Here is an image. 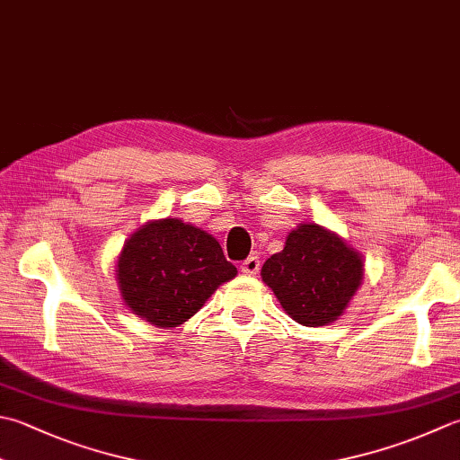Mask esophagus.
Listing matches in <instances>:
<instances>
[{
  "label": "esophagus",
  "instance_id": "obj_1",
  "mask_svg": "<svg viewBox=\"0 0 460 460\" xmlns=\"http://www.w3.org/2000/svg\"><path fill=\"white\" fill-rule=\"evenodd\" d=\"M259 267H261V261H259V257H249V259H245L241 263V271L245 273V275H257L259 273Z\"/></svg>",
  "mask_w": 460,
  "mask_h": 460
}]
</instances>
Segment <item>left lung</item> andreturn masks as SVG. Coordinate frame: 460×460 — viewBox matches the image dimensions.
<instances>
[{"label":"left lung","mask_w":460,"mask_h":460,"mask_svg":"<svg viewBox=\"0 0 460 460\" xmlns=\"http://www.w3.org/2000/svg\"><path fill=\"white\" fill-rule=\"evenodd\" d=\"M363 255L317 223H299L281 253L265 261L261 279L293 321L305 327L331 325L363 283Z\"/></svg>","instance_id":"obj_1"}]
</instances>
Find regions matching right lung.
<instances>
[{"mask_svg": "<svg viewBox=\"0 0 460 460\" xmlns=\"http://www.w3.org/2000/svg\"><path fill=\"white\" fill-rule=\"evenodd\" d=\"M237 277L219 241L177 217L151 219L123 243L115 281L133 314L159 329L183 325Z\"/></svg>", "mask_w": 460, "mask_h": 460, "instance_id": "add662e5", "label": "right lung"}]
</instances>
